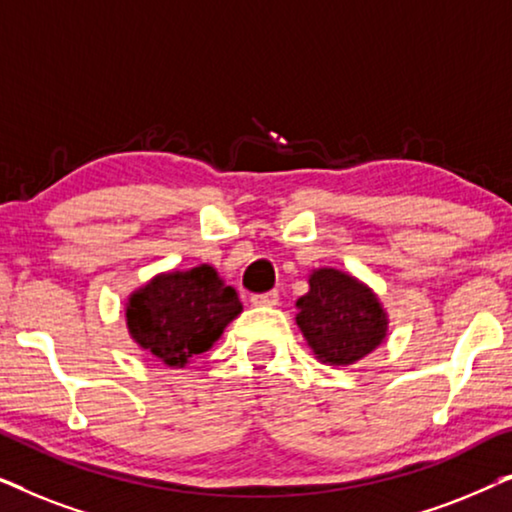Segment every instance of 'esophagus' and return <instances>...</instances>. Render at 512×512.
I'll return each instance as SVG.
<instances>
[{
  "mask_svg": "<svg viewBox=\"0 0 512 512\" xmlns=\"http://www.w3.org/2000/svg\"><path fill=\"white\" fill-rule=\"evenodd\" d=\"M251 303L254 305H265V307H272L279 303V291H265V293H254L251 296Z\"/></svg>",
  "mask_w": 512,
  "mask_h": 512,
  "instance_id": "esophagus-1",
  "label": "esophagus"
}]
</instances>
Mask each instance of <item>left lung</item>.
Masks as SVG:
<instances>
[{
	"label": "left lung",
	"instance_id": "obj_1",
	"mask_svg": "<svg viewBox=\"0 0 512 512\" xmlns=\"http://www.w3.org/2000/svg\"><path fill=\"white\" fill-rule=\"evenodd\" d=\"M298 326L314 354L331 366H347L380 345L387 319L377 298L354 277L317 270L310 291L298 298Z\"/></svg>",
	"mask_w": 512,
	"mask_h": 512
}]
</instances>
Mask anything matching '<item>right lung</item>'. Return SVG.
Instances as JSON below:
<instances>
[{
	"label": "right lung",
	"mask_w": 512,
	"mask_h": 512,
	"mask_svg": "<svg viewBox=\"0 0 512 512\" xmlns=\"http://www.w3.org/2000/svg\"><path fill=\"white\" fill-rule=\"evenodd\" d=\"M242 312L235 286L223 284L214 268L156 277L130 298L128 328L139 345L167 366H184L207 352Z\"/></svg>",
	"instance_id": "1"
}]
</instances>
